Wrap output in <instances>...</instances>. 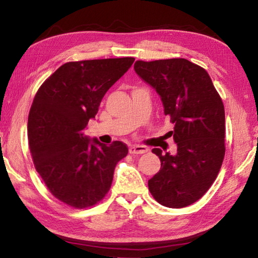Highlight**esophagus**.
<instances>
[{
    "mask_svg": "<svg viewBox=\"0 0 258 258\" xmlns=\"http://www.w3.org/2000/svg\"><path fill=\"white\" fill-rule=\"evenodd\" d=\"M148 149L143 146H131L130 147V154L132 155H141V154H146Z\"/></svg>",
    "mask_w": 258,
    "mask_h": 258,
    "instance_id": "obj_1",
    "label": "esophagus"
}]
</instances>
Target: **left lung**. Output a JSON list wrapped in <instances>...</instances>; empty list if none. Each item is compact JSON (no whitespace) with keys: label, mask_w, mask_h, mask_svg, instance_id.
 <instances>
[{"label":"left lung","mask_w":258,"mask_h":258,"mask_svg":"<svg viewBox=\"0 0 258 258\" xmlns=\"http://www.w3.org/2000/svg\"><path fill=\"white\" fill-rule=\"evenodd\" d=\"M134 69L160 95L177 154L152 152L160 169L148 182L152 197L169 208L194 204L216 180L225 155L224 104L208 73L183 58L138 60Z\"/></svg>","instance_id":"8db88e82"}]
</instances>
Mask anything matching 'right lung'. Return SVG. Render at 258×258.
<instances>
[{"mask_svg":"<svg viewBox=\"0 0 258 258\" xmlns=\"http://www.w3.org/2000/svg\"><path fill=\"white\" fill-rule=\"evenodd\" d=\"M132 56L71 61L37 90L28 116V142L35 169L53 197L82 209L110 190L117 163L127 146H106L83 135L107 91L128 71Z\"/></svg>","mask_w":258,"mask_h":258,"instance_id":"obj_1","label":"right lung"}]
</instances>
